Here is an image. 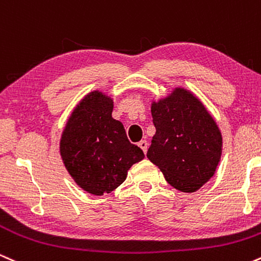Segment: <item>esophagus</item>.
<instances>
[{
  "label": "esophagus",
  "instance_id": "1",
  "mask_svg": "<svg viewBox=\"0 0 261 261\" xmlns=\"http://www.w3.org/2000/svg\"><path fill=\"white\" fill-rule=\"evenodd\" d=\"M139 147H140L141 149H142L143 153H146V152H147V147H148L147 141H145V140L140 141V142H139Z\"/></svg>",
  "mask_w": 261,
  "mask_h": 261
}]
</instances>
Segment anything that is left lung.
<instances>
[{
  "mask_svg": "<svg viewBox=\"0 0 261 261\" xmlns=\"http://www.w3.org/2000/svg\"><path fill=\"white\" fill-rule=\"evenodd\" d=\"M155 134L147 158L182 193L212 178L222 154V134L199 98L182 87L151 104Z\"/></svg>",
  "mask_w": 261,
  "mask_h": 261,
  "instance_id": "obj_1",
  "label": "left lung"
}]
</instances>
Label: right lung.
<instances>
[{
  "label": "right lung",
  "mask_w": 261,
  "mask_h": 261,
  "mask_svg": "<svg viewBox=\"0 0 261 261\" xmlns=\"http://www.w3.org/2000/svg\"><path fill=\"white\" fill-rule=\"evenodd\" d=\"M113 108L106 93H88L74 107L60 140L66 170L92 195L112 193L133 164L145 158L142 149L127 140L124 125L113 119Z\"/></svg>",
  "instance_id": "1"
}]
</instances>
